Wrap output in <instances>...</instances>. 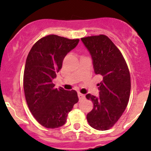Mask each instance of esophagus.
<instances>
[{
  "label": "esophagus",
  "mask_w": 151,
  "mask_h": 151,
  "mask_svg": "<svg viewBox=\"0 0 151 151\" xmlns=\"http://www.w3.org/2000/svg\"><path fill=\"white\" fill-rule=\"evenodd\" d=\"M78 97H79V99L80 100H83L85 98L84 94H82V93H78Z\"/></svg>",
  "instance_id": "1"
}]
</instances>
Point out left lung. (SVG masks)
<instances>
[{"label":"left lung","mask_w":151,"mask_h":151,"mask_svg":"<svg viewBox=\"0 0 151 151\" xmlns=\"http://www.w3.org/2000/svg\"><path fill=\"white\" fill-rule=\"evenodd\" d=\"M81 40L91 54L94 72L102 78L98 84L99 97L86 95L93 103L87 120L93 129L107 130L118 121L127 106L131 91L130 73L123 55L107 36H88Z\"/></svg>","instance_id":"obj_1"}]
</instances>
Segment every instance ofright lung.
I'll return each instance as SVG.
<instances>
[{"label": "right lung", "instance_id": "obj_1", "mask_svg": "<svg viewBox=\"0 0 151 151\" xmlns=\"http://www.w3.org/2000/svg\"><path fill=\"white\" fill-rule=\"evenodd\" d=\"M79 42L48 35L34 44L27 57L23 77L25 99L33 117L47 129L63 126L79 101L75 91L55 88L52 83L64 58Z\"/></svg>", "mask_w": 151, "mask_h": 151}]
</instances>
